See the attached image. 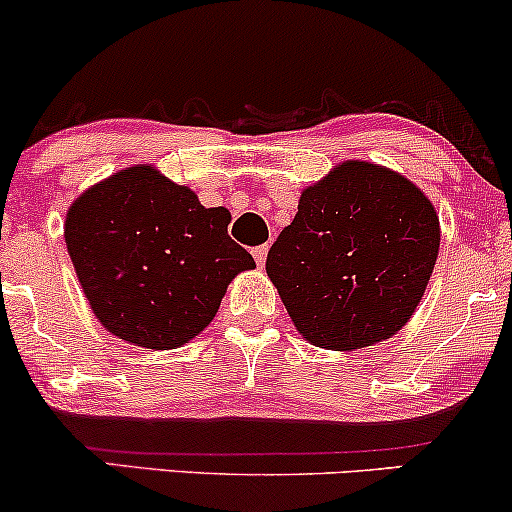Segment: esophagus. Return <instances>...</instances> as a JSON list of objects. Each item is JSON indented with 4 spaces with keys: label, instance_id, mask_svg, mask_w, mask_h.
<instances>
[{
    "label": "esophagus",
    "instance_id": "esophagus-1",
    "mask_svg": "<svg viewBox=\"0 0 512 512\" xmlns=\"http://www.w3.org/2000/svg\"><path fill=\"white\" fill-rule=\"evenodd\" d=\"M267 252H269V245H260V248L252 250V257H255L257 267H264V262H267Z\"/></svg>",
    "mask_w": 512,
    "mask_h": 512
}]
</instances>
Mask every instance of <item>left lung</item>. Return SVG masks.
<instances>
[{"mask_svg": "<svg viewBox=\"0 0 512 512\" xmlns=\"http://www.w3.org/2000/svg\"><path fill=\"white\" fill-rule=\"evenodd\" d=\"M440 221L397 170L342 161L301 192L267 276L305 342L356 351L397 334L426 293Z\"/></svg>", "mask_w": 512, "mask_h": 512, "instance_id": "obj_1", "label": "left lung"}]
</instances>
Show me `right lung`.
<instances>
[{"mask_svg": "<svg viewBox=\"0 0 512 512\" xmlns=\"http://www.w3.org/2000/svg\"><path fill=\"white\" fill-rule=\"evenodd\" d=\"M207 209L151 163L117 170L74 199L64 243L98 322L144 349H178L209 327L228 284L255 260Z\"/></svg>", "mask_w": 512, "mask_h": 512, "instance_id": "obj_1", "label": "right lung"}]
</instances>
